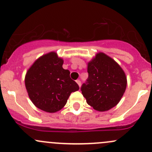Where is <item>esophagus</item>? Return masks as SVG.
<instances>
[{
  "label": "esophagus",
  "mask_w": 152,
  "mask_h": 152,
  "mask_svg": "<svg viewBox=\"0 0 152 152\" xmlns=\"http://www.w3.org/2000/svg\"><path fill=\"white\" fill-rule=\"evenodd\" d=\"M76 83H77V85H79V87H81V82H80V80H76Z\"/></svg>",
  "instance_id": "34e87169"
}]
</instances>
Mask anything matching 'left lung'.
I'll return each instance as SVG.
<instances>
[{"label":"left lung","mask_w":152,"mask_h":152,"mask_svg":"<svg viewBox=\"0 0 152 152\" xmlns=\"http://www.w3.org/2000/svg\"><path fill=\"white\" fill-rule=\"evenodd\" d=\"M87 84L82 87L87 103L99 112L115 107L126 88V76L122 67L108 55L99 52L87 62Z\"/></svg>","instance_id":"8db88e82"}]
</instances>
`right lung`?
Segmentation results:
<instances>
[{"label": "right lung", "mask_w": 152, "mask_h": 152, "mask_svg": "<svg viewBox=\"0 0 152 152\" xmlns=\"http://www.w3.org/2000/svg\"><path fill=\"white\" fill-rule=\"evenodd\" d=\"M64 60L55 51L39 56L26 72L25 85L29 99L36 107L53 113L66 104L72 92L79 89L62 67Z\"/></svg>", "instance_id": "add662e5"}]
</instances>
